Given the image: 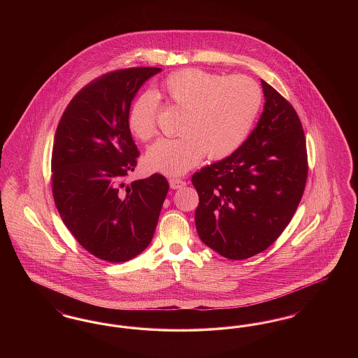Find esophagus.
<instances>
[{
  "label": "esophagus",
  "instance_id": "obj_1",
  "mask_svg": "<svg viewBox=\"0 0 358 358\" xmlns=\"http://www.w3.org/2000/svg\"><path fill=\"white\" fill-rule=\"evenodd\" d=\"M169 185H171V189H181V187L187 185V182L184 180H180V178H171Z\"/></svg>",
  "mask_w": 358,
  "mask_h": 358
}]
</instances>
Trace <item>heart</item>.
I'll list each match as a JSON object with an SVG mask.
<instances>
[{"label":"heart","mask_w":358,"mask_h":358,"mask_svg":"<svg viewBox=\"0 0 358 358\" xmlns=\"http://www.w3.org/2000/svg\"><path fill=\"white\" fill-rule=\"evenodd\" d=\"M164 95L184 115L177 138H164L146 152L149 171L181 176L201 162L235 153L250 134L262 104V91L247 76L209 73L187 69L166 78ZM158 99L152 92L139 95L129 111V127L139 141L157 134Z\"/></svg>","instance_id":"heart-1"}]
</instances>
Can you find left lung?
<instances>
[{"label":"left lung","mask_w":358,"mask_h":358,"mask_svg":"<svg viewBox=\"0 0 358 358\" xmlns=\"http://www.w3.org/2000/svg\"><path fill=\"white\" fill-rule=\"evenodd\" d=\"M264 107L235 153L192 176L201 241L241 260L268 248L292 219L307 178L306 139L294 107L262 80Z\"/></svg>","instance_id":"1"}]
</instances>
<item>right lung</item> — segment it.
<instances>
[{
  "mask_svg": "<svg viewBox=\"0 0 358 358\" xmlns=\"http://www.w3.org/2000/svg\"><path fill=\"white\" fill-rule=\"evenodd\" d=\"M161 69H120L103 75L69 102L56 129L52 192L66 227L102 260L127 262L152 241L169 190L153 174L124 185L139 152L129 127L138 90Z\"/></svg>",
  "mask_w": 358,
  "mask_h": 358,
  "instance_id": "add662e5",
  "label": "right lung"
}]
</instances>
